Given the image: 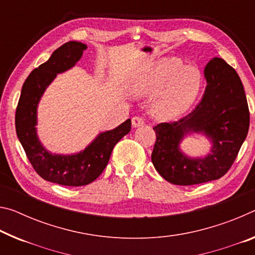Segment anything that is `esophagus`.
Wrapping results in <instances>:
<instances>
[{
    "label": "esophagus",
    "mask_w": 255,
    "mask_h": 255,
    "mask_svg": "<svg viewBox=\"0 0 255 255\" xmlns=\"http://www.w3.org/2000/svg\"><path fill=\"white\" fill-rule=\"evenodd\" d=\"M131 124H132V127H140L144 125V119L142 117H132L131 119Z\"/></svg>",
    "instance_id": "34e87169"
}]
</instances>
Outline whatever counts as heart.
Masks as SVG:
<instances>
[{"label":"heart","instance_id":"b5f03b06","mask_svg":"<svg viewBox=\"0 0 255 255\" xmlns=\"http://www.w3.org/2000/svg\"><path fill=\"white\" fill-rule=\"evenodd\" d=\"M203 78L195 67H186L177 58H163L152 64L130 84L131 94L151 95L158 92L152 102L153 115L170 119L191 108L199 98Z\"/></svg>","mask_w":255,"mask_h":255}]
</instances>
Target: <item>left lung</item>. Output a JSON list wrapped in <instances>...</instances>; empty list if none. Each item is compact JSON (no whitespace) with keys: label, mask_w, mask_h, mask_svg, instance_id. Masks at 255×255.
<instances>
[{"label":"left lung","mask_w":255,"mask_h":255,"mask_svg":"<svg viewBox=\"0 0 255 255\" xmlns=\"http://www.w3.org/2000/svg\"><path fill=\"white\" fill-rule=\"evenodd\" d=\"M207 87L201 102L175 123L153 127L156 140L152 163L163 178L175 185H196L219 179L229 170L244 143L250 112L243 84L233 67L221 58L204 68ZM199 133L212 143L204 158H192L181 151L186 135Z\"/></svg>","instance_id":"left-lung-1"}]
</instances>
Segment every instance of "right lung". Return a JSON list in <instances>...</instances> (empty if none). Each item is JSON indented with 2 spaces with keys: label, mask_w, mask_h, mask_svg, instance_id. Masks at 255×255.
Instances as JSON below:
<instances>
[{
  "label": "right lung",
  "mask_w": 255,
  "mask_h": 255,
  "mask_svg": "<svg viewBox=\"0 0 255 255\" xmlns=\"http://www.w3.org/2000/svg\"><path fill=\"white\" fill-rule=\"evenodd\" d=\"M87 45L71 40L52 53L46 62L30 72L22 85L15 110V131L28 160L43 179L64 186L91 184L102 173L115 145L130 131L131 121L111 130L102 131L74 154H56L47 151L37 135V108L44 92L58 74L71 69L83 56Z\"/></svg>",
  "instance_id": "1"
}]
</instances>
